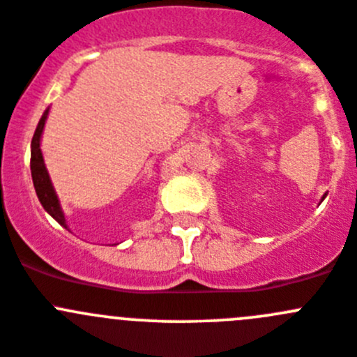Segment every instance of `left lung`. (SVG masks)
<instances>
[{
  "label": "left lung",
  "instance_id": "1",
  "mask_svg": "<svg viewBox=\"0 0 357 357\" xmlns=\"http://www.w3.org/2000/svg\"><path fill=\"white\" fill-rule=\"evenodd\" d=\"M322 199H324V197H322Z\"/></svg>",
  "mask_w": 357,
  "mask_h": 357
}]
</instances>
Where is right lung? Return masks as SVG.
Returning <instances> with one entry per match:
<instances>
[{
  "instance_id": "add662e5",
  "label": "right lung",
  "mask_w": 357,
  "mask_h": 357,
  "mask_svg": "<svg viewBox=\"0 0 357 357\" xmlns=\"http://www.w3.org/2000/svg\"><path fill=\"white\" fill-rule=\"evenodd\" d=\"M49 111L43 112V116L40 118L38 126L35 130V135H33L31 141V178L33 185H35L36 195H38L40 204L43 206V209L52 216V218L58 222L59 225L66 227V220L63 215L61 208H59V201L56 197V192L51 185V179H49L47 169H45V163H43L42 151H40V137H42L43 125H45V119H47Z\"/></svg>"
}]
</instances>
